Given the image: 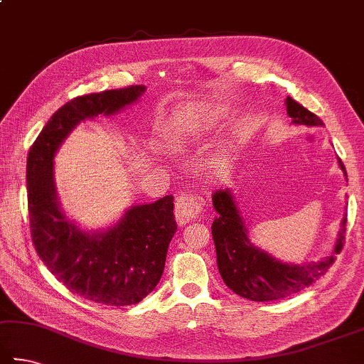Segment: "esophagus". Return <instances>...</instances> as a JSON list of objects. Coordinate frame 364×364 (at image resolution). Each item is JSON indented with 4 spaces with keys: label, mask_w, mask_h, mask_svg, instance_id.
<instances>
[{
    "label": "esophagus",
    "mask_w": 364,
    "mask_h": 364,
    "mask_svg": "<svg viewBox=\"0 0 364 364\" xmlns=\"http://www.w3.org/2000/svg\"><path fill=\"white\" fill-rule=\"evenodd\" d=\"M202 213V203L189 191L178 194L175 203V218L178 224H186Z\"/></svg>",
    "instance_id": "1"
}]
</instances>
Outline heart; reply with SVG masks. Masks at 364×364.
Instances as JSON below:
<instances>
[{"instance_id":"b5f03b06","label":"heart","mask_w":364,"mask_h":364,"mask_svg":"<svg viewBox=\"0 0 364 364\" xmlns=\"http://www.w3.org/2000/svg\"><path fill=\"white\" fill-rule=\"evenodd\" d=\"M199 111H202V113H205L208 117L213 116L211 108H199ZM191 130H193V114H183V117L178 119V121L173 124V127L170 129L168 141L176 148L184 146Z\"/></svg>"}]
</instances>
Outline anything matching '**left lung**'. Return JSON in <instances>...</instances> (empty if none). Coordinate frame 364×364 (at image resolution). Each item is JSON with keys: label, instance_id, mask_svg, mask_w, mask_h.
Listing matches in <instances>:
<instances>
[{"label": "left lung", "instance_id": "obj_1", "mask_svg": "<svg viewBox=\"0 0 364 364\" xmlns=\"http://www.w3.org/2000/svg\"><path fill=\"white\" fill-rule=\"evenodd\" d=\"M287 113L293 124L299 125H323L321 119L310 113L307 108L287 97ZM339 167L347 178L346 167L339 159ZM213 207L218 211L211 235L216 248V262L224 283L235 294L247 297L250 301L269 302L283 299L301 289L307 288L328 272L333 266L334 255H339L343 247L347 216L341 223V232L336 240L331 256L318 262L285 264L277 261L266 251L255 247L248 239L245 221L237 210L235 199L230 189H220L211 196Z\"/></svg>", "mask_w": 364, "mask_h": 364}]
</instances>
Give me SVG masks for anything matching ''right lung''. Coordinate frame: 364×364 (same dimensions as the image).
Returning a JSON list of instances; mask_svg holds the SVG:
<instances>
[{
	"instance_id": "right-lung-1",
	"label": "right lung",
	"mask_w": 364,
	"mask_h": 364,
	"mask_svg": "<svg viewBox=\"0 0 364 364\" xmlns=\"http://www.w3.org/2000/svg\"><path fill=\"white\" fill-rule=\"evenodd\" d=\"M143 92L144 85H130L73 98L52 114L26 159L30 232L38 256L71 293L105 306L138 304L159 283L176 232L173 196L130 207L107 230L84 232L58 205L52 159L79 122L114 114Z\"/></svg>"
}]
</instances>
